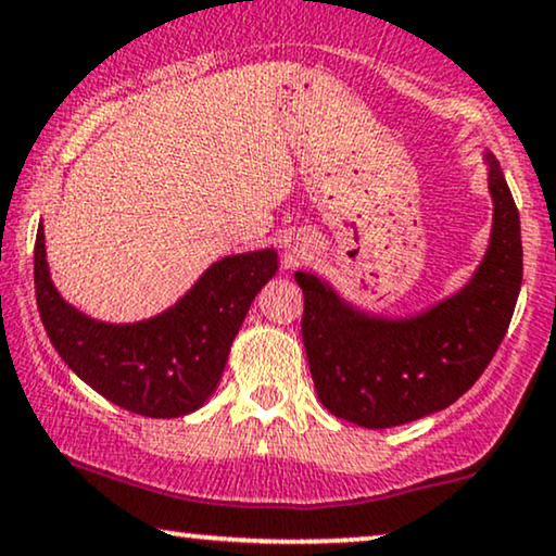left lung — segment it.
<instances>
[{"label":"left lung","instance_id":"1","mask_svg":"<svg viewBox=\"0 0 556 556\" xmlns=\"http://www.w3.org/2000/svg\"><path fill=\"white\" fill-rule=\"evenodd\" d=\"M485 161L490 248L452 299L410 319H383L344 304L316 276L295 273L316 395L337 419L388 429L442 410L470 391L501 348L523 278L521 222L498 161L490 153Z\"/></svg>","mask_w":556,"mask_h":556}]
</instances>
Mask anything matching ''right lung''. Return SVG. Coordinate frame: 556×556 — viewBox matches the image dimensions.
Instances as JSON below:
<instances>
[{"mask_svg": "<svg viewBox=\"0 0 556 556\" xmlns=\"http://www.w3.org/2000/svg\"><path fill=\"white\" fill-rule=\"evenodd\" d=\"M276 270V250L222 257L168 312L104 324L61 299L48 273L42 227L35 240V295L55 352L106 401L150 419L191 414L214 393L252 299Z\"/></svg>", "mask_w": 556, "mask_h": 556, "instance_id": "1", "label": "right lung"}]
</instances>
